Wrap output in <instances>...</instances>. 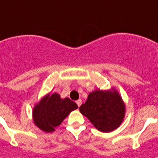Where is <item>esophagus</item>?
Segmentation results:
<instances>
[{"label":"esophagus","instance_id":"1","mask_svg":"<svg viewBox=\"0 0 158 158\" xmlns=\"http://www.w3.org/2000/svg\"><path fill=\"white\" fill-rule=\"evenodd\" d=\"M76 102H77V104L78 106H80L81 105V103H82V101L81 99H78L77 101Z\"/></svg>","mask_w":158,"mask_h":158}]
</instances>
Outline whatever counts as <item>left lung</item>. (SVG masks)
I'll list each match as a JSON object with an SVG mask.
<instances>
[{
	"label": "left lung",
	"mask_w": 158,
	"mask_h": 158,
	"mask_svg": "<svg viewBox=\"0 0 158 158\" xmlns=\"http://www.w3.org/2000/svg\"><path fill=\"white\" fill-rule=\"evenodd\" d=\"M79 110L98 131L102 132L115 130L122 123L125 115L124 102L114 88L91 92Z\"/></svg>",
	"instance_id": "8db88e82"
}]
</instances>
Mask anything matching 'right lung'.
Segmentation results:
<instances>
[{"label": "right lung", "instance_id": "obj_1", "mask_svg": "<svg viewBox=\"0 0 158 158\" xmlns=\"http://www.w3.org/2000/svg\"><path fill=\"white\" fill-rule=\"evenodd\" d=\"M77 108L76 102L69 98L62 99L58 94H48L34 107V123L42 131L52 132L70 112Z\"/></svg>", "mask_w": 158, "mask_h": 158}]
</instances>
